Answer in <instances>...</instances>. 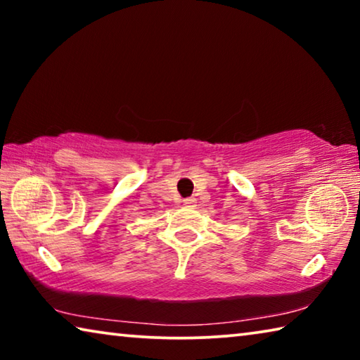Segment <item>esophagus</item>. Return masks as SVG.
Here are the masks:
<instances>
[{
	"label": "esophagus",
	"mask_w": 360,
	"mask_h": 360,
	"mask_svg": "<svg viewBox=\"0 0 360 360\" xmlns=\"http://www.w3.org/2000/svg\"><path fill=\"white\" fill-rule=\"evenodd\" d=\"M182 203H184L186 206H195V203H197V200H195L193 197H191V198H186Z\"/></svg>",
	"instance_id": "34e87169"
}]
</instances>
